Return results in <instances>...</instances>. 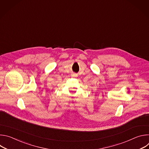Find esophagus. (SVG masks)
Masks as SVG:
<instances>
[{
	"mask_svg": "<svg viewBox=\"0 0 149 149\" xmlns=\"http://www.w3.org/2000/svg\"><path fill=\"white\" fill-rule=\"evenodd\" d=\"M72 77H77V74H72Z\"/></svg>",
	"mask_w": 149,
	"mask_h": 149,
	"instance_id": "34e87169",
	"label": "esophagus"
}]
</instances>
